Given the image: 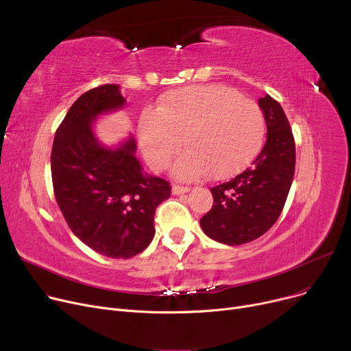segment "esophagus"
Segmentation results:
<instances>
[{
    "label": "esophagus",
    "instance_id": "1",
    "mask_svg": "<svg viewBox=\"0 0 351 351\" xmlns=\"http://www.w3.org/2000/svg\"><path fill=\"white\" fill-rule=\"evenodd\" d=\"M189 191H191L189 186H180V185H173L172 186V193L173 195H182V193H186Z\"/></svg>",
    "mask_w": 351,
    "mask_h": 351
}]
</instances>
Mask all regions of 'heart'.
<instances>
[{"label":"heart","mask_w":351,"mask_h":351,"mask_svg":"<svg viewBox=\"0 0 351 351\" xmlns=\"http://www.w3.org/2000/svg\"><path fill=\"white\" fill-rule=\"evenodd\" d=\"M265 117L254 101L223 85L186 86L166 94L156 110L147 109L138 125L141 151L155 171L173 166L179 178L223 179L259 151Z\"/></svg>","instance_id":"heart-1"}]
</instances>
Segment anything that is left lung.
Wrapping results in <instances>:
<instances>
[{
    "label": "left lung",
    "instance_id": "8db88e82",
    "mask_svg": "<svg viewBox=\"0 0 351 351\" xmlns=\"http://www.w3.org/2000/svg\"><path fill=\"white\" fill-rule=\"evenodd\" d=\"M267 136L250 166L229 182L210 188L212 209L200 219L204 232L219 243L239 246L265 234L279 219L293 182L296 146L280 104L259 99Z\"/></svg>",
    "mask_w": 351,
    "mask_h": 351
}]
</instances>
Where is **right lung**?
Here are the masks:
<instances>
[{
    "label": "right lung",
    "mask_w": 351,
    "mask_h": 351,
    "mask_svg": "<svg viewBox=\"0 0 351 351\" xmlns=\"http://www.w3.org/2000/svg\"><path fill=\"white\" fill-rule=\"evenodd\" d=\"M123 105L119 85L89 89L69 108L51 152L53 193L69 229L112 259H129L147 247L155 210L171 196L168 180L143 172L132 136L110 149L94 135L97 117Z\"/></svg>",
    "instance_id": "right-lung-1"
}]
</instances>
